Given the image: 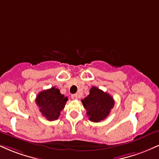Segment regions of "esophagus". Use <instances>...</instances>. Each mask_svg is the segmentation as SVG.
<instances>
[{"mask_svg":"<svg viewBox=\"0 0 159 159\" xmlns=\"http://www.w3.org/2000/svg\"><path fill=\"white\" fill-rule=\"evenodd\" d=\"M71 97H72V99L76 100V99H78V94H73V95H72V96H71Z\"/></svg>","mask_w":159,"mask_h":159,"instance_id":"esophagus-1","label":"esophagus"}]
</instances>
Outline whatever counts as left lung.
Returning a JSON list of instances; mask_svg holds the SVG:
<instances>
[{
	"instance_id": "1",
	"label": "left lung",
	"mask_w": 159,
	"mask_h": 159,
	"mask_svg": "<svg viewBox=\"0 0 159 159\" xmlns=\"http://www.w3.org/2000/svg\"><path fill=\"white\" fill-rule=\"evenodd\" d=\"M81 102L87 110L89 120L95 123L105 120L114 105L112 96L96 87H93L90 90V94Z\"/></svg>"
}]
</instances>
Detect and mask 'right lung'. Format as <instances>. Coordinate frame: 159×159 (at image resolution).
<instances>
[{"instance_id": "add662e5", "label": "right lung", "mask_w": 159, "mask_h": 159, "mask_svg": "<svg viewBox=\"0 0 159 159\" xmlns=\"http://www.w3.org/2000/svg\"><path fill=\"white\" fill-rule=\"evenodd\" d=\"M68 97L61 94L54 87L41 91L36 98V103L39 111L49 121L57 120L61 111L64 108Z\"/></svg>"}]
</instances>
